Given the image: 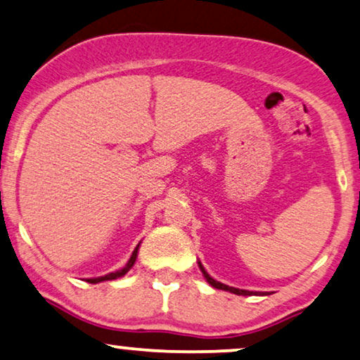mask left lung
<instances>
[{"mask_svg":"<svg viewBox=\"0 0 360 360\" xmlns=\"http://www.w3.org/2000/svg\"><path fill=\"white\" fill-rule=\"evenodd\" d=\"M199 268H200V271H202V275L205 276V280H207V283L210 285V286H214V288H217V290H224V291H230V293H233V295H242V296H252V295H262V293H258V291H248V290H238V288H233V286H227V285H224V283H220V281H215L212 276L209 275L207 271L204 270V266L200 265V262H199Z\"/></svg>","mask_w":360,"mask_h":360,"instance_id":"8db88e82","label":"left lung"}]
</instances>
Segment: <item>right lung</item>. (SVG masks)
<instances>
[{"instance_id":"add662e5","label":"right lung","mask_w":360,"mask_h":360,"mask_svg":"<svg viewBox=\"0 0 360 360\" xmlns=\"http://www.w3.org/2000/svg\"><path fill=\"white\" fill-rule=\"evenodd\" d=\"M138 248H140V243H138L136 245V248L135 250H133V253H131V257H130V260H128V263L127 265H124L122 270H118V271H113V273H108V275H105V276H98V278H89V283H100V281H107V280H117V278H120V276H123V275H127L128 271H130V268L135 265V262H136V257H138Z\"/></svg>"}]
</instances>
